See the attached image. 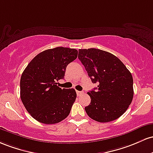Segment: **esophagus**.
<instances>
[{
    "label": "esophagus",
    "mask_w": 153,
    "mask_h": 153,
    "mask_svg": "<svg viewBox=\"0 0 153 153\" xmlns=\"http://www.w3.org/2000/svg\"><path fill=\"white\" fill-rule=\"evenodd\" d=\"M83 93H84V92H82V91L76 90V94H77V95H78V96H80L81 95H82V94H83Z\"/></svg>",
    "instance_id": "1"
}]
</instances>
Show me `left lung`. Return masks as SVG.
I'll return each instance as SVG.
<instances>
[{"instance_id": "obj_1", "label": "left lung", "mask_w": 153, "mask_h": 153, "mask_svg": "<svg viewBox=\"0 0 153 153\" xmlns=\"http://www.w3.org/2000/svg\"><path fill=\"white\" fill-rule=\"evenodd\" d=\"M79 59L97 87L87 92L91 102L85 108L92 119L110 122L124 114L134 96L131 74L111 53L96 48L79 49Z\"/></svg>"}]
</instances>
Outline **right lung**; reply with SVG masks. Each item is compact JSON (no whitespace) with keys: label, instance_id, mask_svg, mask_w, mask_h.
I'll return each mask as SVG.
<instances>
[{"label":"right lung","instance_id":"1","mask_svg":"<svg viewBox=\"0 0 153 153\" xmlns=\"http://www.w3.org/2000/svg\"><path fill=\"white\" fill-rule=\"evenodd\" d=\"M78 51L57 47L42 51L27 65L20 80V97L25 108L35 120L53 124L70 114L76 98L74 89H61L57 81L64 78L68 63Z\"/></svg>","mask_w":153,"mask_h":153}]
</instances>
